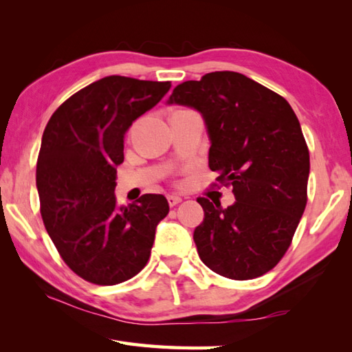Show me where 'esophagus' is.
Returning <instances> with one entry per match:
<instances>
[{"label":"esophagus","instance_id":"1","mask_svg":"<svg viewBox=\"0 0 352 352\" xmlns=\"http://www.w3.org/2000/svg\"><path fill=\"white\" fill-rule=\"evenodd\" d=\"M168 203H169L170 207L180 204V203H182V197H178V195H168Z\"/></svg>","mask_w":352,"mask_h":352}]
</instances>
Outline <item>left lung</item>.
I'll use <instances>...</instances> for the list:
<instances>
[{
	"label": "left lung",
	"mask_w": 352,
	"mask_h": 352,
	"mask_svg": "<svg viewBox=\"0 0 352 352\" xmlns=\"http://www.w3.org/2000/svg\"><path fill=\"white\" fill-rule=\"evenodd\" d=\"M195 109L210 140L208 166L233 186L227 208L198 198L204 221L193 231L198 256L233 280L266 274L287 251L307 204L309 148L290 104L233 71L178 85L166 101Z\"/></svg>",
	"instance_id": "1"
}]
</instances>
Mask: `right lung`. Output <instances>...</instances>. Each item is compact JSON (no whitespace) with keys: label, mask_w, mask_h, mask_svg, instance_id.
I'll list each match as a JSON object with an SVG mask.
<instances>
[{"label":"right lung","mask_w":352,"mask_h":352,"mask_svg":"<svg viewBox=\"0 0 352 352\" xmlns=\"http://www.w3.org/2000/svg\"><path fill=\"white\" fill-rule=\"evenodd\" d=\"M170 89L169 81L104 77L58 107L45 126L36 184L42 219L65 263L86 281L113 286L145 267L163 195L119 207L116 166L131 124Z\"/></svg>","instance_id":"add662e5"}]
</instances>
